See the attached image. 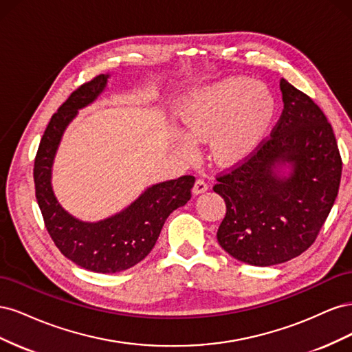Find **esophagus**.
<instances>
[{
  "instance_id": "esophagus-1",
  "label": "esophagus",
  "mask_w": 352,
  "mask_h": 352,
  "mask_svg": "<svg viewBox=\"0 0 352 352\" xmlns=\"http://www.w3.org/2000/svg\"><path fill=\"white\" fill-rule=\"evenodd\" d=\"M207 189H208V185L206 184V180H204V179H197V180H195V185H194V189H192V192H194L195 195H199V194H204Z\"/></svg>"
}]
</instances>
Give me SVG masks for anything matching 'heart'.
Wrapping results in <instances>:
<instances>
[{"label":"heart","mask_w":352,"mask_h":352,"mask_svg":"<svg viewBox=\"0 0 352 352\" xmlns=\"http://www.w3.org/2000/svg\"><path fill=\"white\" fill-rule=\"evenodd\" d=\"M276 116V98L264 83L229 78L186 95L179 107L184 133L208 141L221 160H238L258 146ZM180 150L190 146L180 142Z\"/></svg>","instance_id":"1"}]
</instances>
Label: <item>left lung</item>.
I'll return each mask as SVG.
<instances>
[{"instance_id": "1", "label": "left lung", "mask_w": 352, "mask_h": 352, "mask_svg": "<svg viewBox=\"0 0 352 352\" xmlns=\"http://www.w3.org/2000/svg\"><path fill=\"white\" fill-rule=\"evenodd\" d=\"M283 111L269 140L212 190L226 202L220 247L251 265L289 261L308 250L338 197L342 160L320 107L280 79ZM290 173L284 176L283 168Z\"/></svg>"}]
</instances>
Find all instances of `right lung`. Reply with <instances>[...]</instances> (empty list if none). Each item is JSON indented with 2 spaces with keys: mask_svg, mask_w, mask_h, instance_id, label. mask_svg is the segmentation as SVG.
<instances>
[{
  "mask_svg": "<svg viewBox=\"0 0 352 352\" xmlns=\"http://www.w3.org/2000/svg\"><path fill=\"white\" fill-rule=\"evenodd\" d=\"M100 74L74 91L51 117L35 157V195L50 236L61 254L95 273L133 267L151 252L166 219L190 199L194 176H182L146 188L131 206L100 221H82L60 206L51 185L52 163L66 127L78 111L92 104L107 87Z\"/></svg>",
  "mask_w": 352,
  "mask_h": 352,
  "instance_id": "add662e5",
  "label": "right lung"
}]
</instances>
